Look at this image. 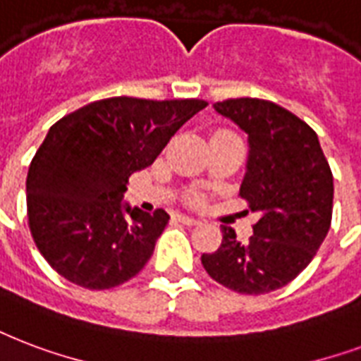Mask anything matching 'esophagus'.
<instances>
[{
    "label": "esophagus",
    "instance_id": "1",
    "mask_svg": "<svg viewBox=\"0 0 361 361\" xmlns=\"http://www.w3.org/2000/svg\"><path fill=\"white\" fill-rule=\"evenodd\" d=\"M178 221L183 225H199L200 224L199 219H195V217H189V216H178Z\"/></svg>",
    "mask_w": 361,
    "mask_h": 361
}]
</instances>
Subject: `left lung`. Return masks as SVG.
I'll return each instance as SVG.
<instances>
[{
	"instance_id": "left-lung-1",
	"label": "left lung",
	"mask_w": 361,
	"mask_h": 361,
	"mask_svg": "<svg viewBox=\"0 0 361 361\" xmlns=\"http://www.w3.org/2000/svg\"><path fill=\"white\" fill-rule=\"evenodd\" d=\"M214 107L247 134L240 197L261 217L246 242L221 225V246L200 261L212 279L236 293H269L290 284L326 238L334 174L316 132L279 104L231 98Z\"/></svg>"
}]
</instances>
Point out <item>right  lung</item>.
<instances>
[{"label": "right lung", "instance_id": "add662e5", "mask_svg": "<svg viewBox=\"0 0 361 361\" xmlns=\"http://www.w3.org/2000/svg\"><path fill=\"white\" fill-rule=\"evenodd\" d=\"M208 102L115 96L66 115L35 151L26 178L27 225L47 263L87 290L134 279L170 216L123 204L134 172Z\"/></svg>", "mask_w": 361, "mask_h": 361}]
</instances>
